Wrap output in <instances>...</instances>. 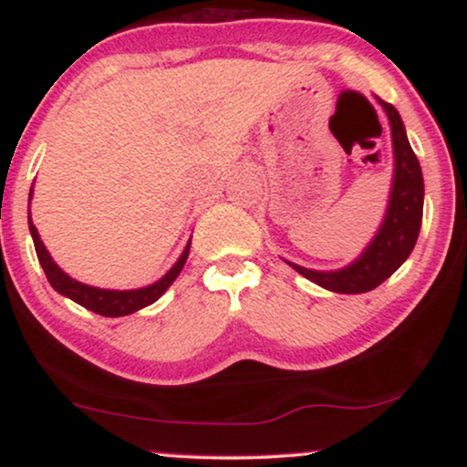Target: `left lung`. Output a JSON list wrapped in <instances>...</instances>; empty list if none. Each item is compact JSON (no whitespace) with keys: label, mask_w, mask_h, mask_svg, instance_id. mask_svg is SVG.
I'll use <instances>...</instances> for the list:
<instances>
[{"label":"left lung","mask_w":467,"mask_h":467,"mask_svg":"<svg viewBox=\"0 0 467 467\" xmlns=\"http://www.w3.org/2000/svg\"><path fill=\"white\" fill-rule=\"evenodd\" d=\"M376 101L387 114L393 142V182L379 232L368 242L359 257L340 270H310L285 259L304 278L334 293H366L385 283L410 257L423 221L425 184L419 159L408 142L400 112L387 101L379 98Z\"/></svg>","instance_id":"left-lung-1"}]
</instances>
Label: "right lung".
<instances>
[{"mask_svg":"<svg viewBox=\"0 0 467 467\" xmlns=\"http://www.w3.org/2000/svg\"><path fill=\"white\" fill-rule=\"evenodd\" d=\"M31 195H34V187H31V191H29V203H31ZM27 221H29L31 238H34L37 261H40V265H42L44 274H47L50 286H53L57 293H61V296L72 299V302L80 304L82 308L91 310V312H95V315H101V317L133 315V312H138V310L146 308V306L155 304L157 299L170 289V285L178 278V274H181L184 264H187L189 248H191V240H189L176 264L171 265L170 270L157 280V283L142 286V289H130V291L99 289V286L78 283L76 278L67 276V274L55 264L53 257H50L47 246H44V242L40 240V234H37L34 221H31L29 210H27Z\"/></svg>","mask_w":467,"mask_h":467,"instance_id":"1","label":"right lung"}]
</instances>
